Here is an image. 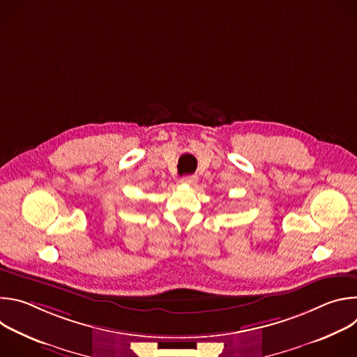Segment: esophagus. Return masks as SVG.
Returning a JSON list of instances; mask_svg holds the SVG:
<instances>
[{
	"label": "esophagus",
	"mask_w": 357,
	"mask_h": 357,
	"mask_svg": "<svg viewBox=\"0 0 357 357\" xmlns=\"http://www.w3.org/2000/svg\"><path fill=\"white\" fill-rule=\"evenodd\" d=\"M181 182L185 183V185L193 186V185L197 182V176H195V175H186V176H183V178L181 179Z\"/></svg>",
	"instance_id": "obj_1"
}]
</instances>
